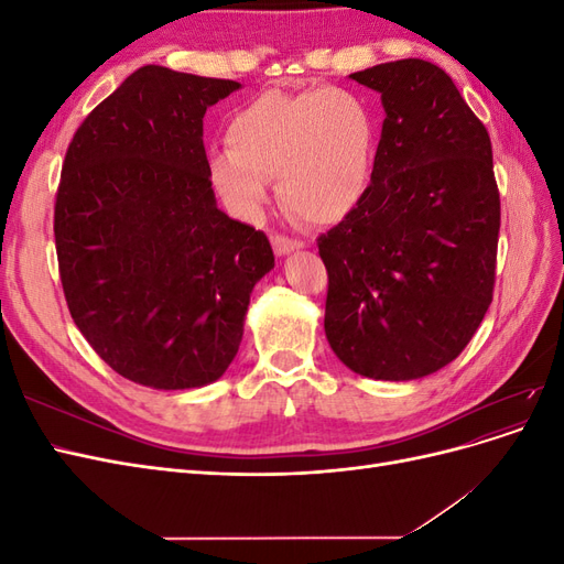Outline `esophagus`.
Masks as SVG:
<instances>
[{
  "instance_id": "obj_1",
  "label": "esophagus",
  "mask_w": 564,
  "mask_h": 564,
  "mask_svg": "<svg viewBox=\"0 0 564 564\" xmlns=\"http://www.w3.org/2000/svg\"><path fill=\"white\" fill-rule=\"evenodd\" d=\"M301 247H303V242L289 240V237H282V235L272 237V249H275L278 256H286V253H292V251H299Z\"/></svg>"
}]
</instances>
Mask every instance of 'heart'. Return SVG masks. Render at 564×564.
I'll list each match as a JSON object with an SVG mask.
<instances>
[{
  "label": "heart",
  "mask_w": 564,
  "mask_h": 564,
  "mask_svg": "<svg viewBox=\"0 0 564 564\" xmlns=\"http://www.w3.org/2000/svg\"><path fill=\"white\" fill-rule=\"evenodd\" d=\"M226 135L209 176L240 218L263 212L275 176L286 207L319 226L340 224L369 193L379 122L350 89L265 91L232 112Z\"/></svg>",
  "instance_id": "heart-1"
}]
</instances>
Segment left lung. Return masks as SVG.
I'll return each mask as SVG.
<instances>
[{
  "mask_svg": "<svg viewBox=\"0 0 564 564\" xmlns=\"http://www.w3.org/2000/svg\"><path fill=\"white\" fill-rule=\"evenodd\" d=\"M386 110L365 202L317 247L324 334L350 371L414 381L456 360L491 303L501 226L491 141L442 67L352 73Z\"/></svg>",
  "mask_w": 564,
  "mask_h": 564,
  "instance_id": "1",
  "label": "left lung"
}]
</instances>
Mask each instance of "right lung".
Returning a JSON list of instances; mask_svg holds the SVG:
<instances>
[{"label":"right lung","instance_id":"add662e5","mask_svg":"<svg viewBox=\"0 0 564 564\" xmlns=\"http://www.w3.org/2000/svg\"><path fill=\"white\" fill-rule=\"evenodd\" d=\"M240 82L143 65L84 119L54 212L67 308L119 377L155 390L220 379L268 237L218 209L202 119Z\"/></svg>","mask_w":564,"mask_h":564}]
</instances>
